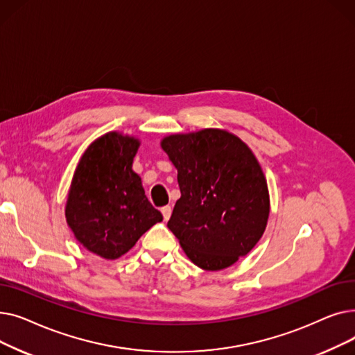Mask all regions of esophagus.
<instances>
[{
	"instance_id": "1",
	"label": "esophagus",
	"mask_w": 355,
	"mask_h": 355,
	"mask_svg": "<svg viewBox=\"0 0 355 355\" xmlns=\"http://www.w3.org/2000/svg\"><path fill=\"white\" fill-rule=\"evenodd\" d=\"M161 213H162V216H164V220L166 221L168 218H170V217H171L173 209H171L170 206H165V207H162V209H161Z\"/></svg>"
}]
</instances>
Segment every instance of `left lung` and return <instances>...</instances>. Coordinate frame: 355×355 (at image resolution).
<instances>
[{
	"label": "left lung",
	"mask_w": 355,
	"mask_h": 355,
	"mask_svg": "<svg viewBox=\"0 0 355 355\" xmlns=\"http://www.w3.org/2000/svg\"><path fill=\"white\" fill-rule=\"evenodd\" d=\"M161 146L177 168L181 191L168 229L198 268L232 266L266 229L269 193L257 159L243 141L220 129L170 135Z\"/></svg>",
	"instance_id": "8db88e82"
}]
</instances>
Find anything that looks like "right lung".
<instances>
[{"label":"right lung","mask_w":355,"mask_h":355,"mask_svg":"<svg viewBox=\"0 0 355 355\" xmlns=\"http://www.w3.org/2000/svg\"><path fill=\"white\" fill-rule=\"evenodd\" d=\"M139 141L109 132L83 154L66 204L67 225L80 243L105 259H118L162 221L132 171Z\"/></svg>","instance_id":"add662e5"}]
</instances>
